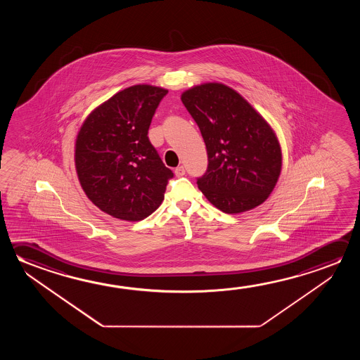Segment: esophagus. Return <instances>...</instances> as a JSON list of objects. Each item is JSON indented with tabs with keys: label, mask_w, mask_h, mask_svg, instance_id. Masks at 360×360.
Instances as JSON below:
<instances>
[{
	"label": "esophagus",
	"mask_w": 360,
	"mask_h": 360,
	"mask_svg": "<svg viewBox=\"0 0 360 360\" xmlns=\"http://www.w3.org/2000/svg\"><path fill=\"white\" fill-rule=\"evenodd\" d=\"M174 173H176V176H177V177H182V176L186 174V169H184V167H183V165H179V167H177V168L174 169Z\"/></svg>",
	"instance_id": "obj_1"
}]
</instances>
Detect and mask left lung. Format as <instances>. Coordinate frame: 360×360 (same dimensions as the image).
Wrapping results in <instances>:
<instances>
[{
  "label": "left lung",
  "mask_w": 360,
  "mask_h": 360,
  "mask_svg": "<svg viewBox=\"0 0 360 360\" xmlns=\"http://www.w3.org/2000/svg\"><path fill=\"white\" fill-rule=\"evenodd\" d=\"M181 99L206 144L208 165L197 184L207 200L224 213L245 212L265 202L283 163L265 119L224 84L193 86Z\"/></svg>",
  "instance_id": "obj_1"
}]
</instances>
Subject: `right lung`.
<instances>
[{
  "instance_id": "1",
  "label": "right lung",
  "mask_w": 360,
  "mask_h": 360,
  "mask_svg": "<svg viewBox=\"0 0 360 360\" xmlns=\"http://www.w3.org/2000/svg\"><path fill=\"white\" fill-rule=\"evenodd\" d=\"M168 93L152 85L124 89L85 119L75 143L77 177L89 200L125 221L148 217L165 200L173 172L148 138Z\"/></svg>"
}]
</instances>
